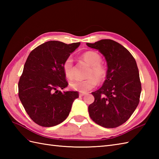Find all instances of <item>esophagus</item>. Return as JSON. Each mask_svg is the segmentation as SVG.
<instances>
[{
  "mask_svg": "<svg viewBox=\"0 0 159 159\" xmlns=\"http://www.w3.org/2000/svg\"><path fill=\"white\" fill-rule=\"evenodd\" d=\"M85 95V93H79V96L80 97H82V96H84Z\"/></svg>",
  "mask_w": 159,
  "mask_h": 159,
  "instance_id": "esophagus-1",
  "label": "esophagus"
}]
</instances>
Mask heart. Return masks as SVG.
Wrapping results in <instances>:
<instances>
[{"label":"heart","instance_id":"b5f03b06","mask_svg":"<svg viewBox=\"0 0 159 159\" xmlns=\"http://www.w3.org/2000/svg\"><path fill=\"white\" fill-rule=\"evenodd\" d=\"M82 59L91 66L88 76L86 79H75L71 81L70 86L81 93H85L94 88L98 82H102L107 76V70L102 62V57L98 53L94 51H87L82 55ZM63 71L67 79L74 78L73 59L70 57L64 61L63 63Z\"/></svg>","mask_w":159,"mask_h":159}]
</instances>
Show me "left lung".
Segmentation results:
<instances>
[{
    "mask_svg": "<svg viewBox=\"0 0 159 159\" xmlns=\"http://www.w3.org/2000/svg\"><path fill=\"white\" fill-rule=\"evenodd\" d=\"M87 46L98 50L107 62L106 80L92 92L89 114L100 126L113 128L129 119L139 102L141 84L136 61L128 50L112 39H101Z\"/></svg>",
    "mask_w": 159,
    "mask_h": 159,
    "instance_id": "obj_1",
    "label": "left lung"
}]
</instances>
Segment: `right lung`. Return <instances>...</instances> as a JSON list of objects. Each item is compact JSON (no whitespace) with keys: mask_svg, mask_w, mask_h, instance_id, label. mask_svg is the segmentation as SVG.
I'll return each instance as SVG.
<instances>
[{"mask_svg":"<svg viewBox=\"0 0 159 159\" xmlns=\"http://www.w3.org/2000/svg\"><path fill=\"white\" fill-rule=\"evenodd\" d=\"M80 42L49 41L30 52L18 82V96L30 118L43 127L58 125L69 116L79 92H64L68 85L63 63Z\"/></svg>","mask_w":159,"mask_h":159,"instance_id":"1","label":"right lung"}]
</instances>
